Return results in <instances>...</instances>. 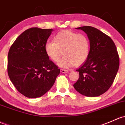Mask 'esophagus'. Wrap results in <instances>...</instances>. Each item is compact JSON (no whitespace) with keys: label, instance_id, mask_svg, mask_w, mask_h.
I'll use <instances>...</instances> for the list:
<instances>
[{"label":"esophagus","instance_id":"1","mask_svg":"<svg viewBox=\"0 0 125 125\" xmlns=\"http://www.w3.org/2000/svg\"><path fill=\"white\" fill-rule=\"evenodd\" d=\"M60 71H61L62 73H68V72H69V71L68 70H65V69H60Z\"/></svg>","mask_w":125,"mask_h":125}]
</instances>
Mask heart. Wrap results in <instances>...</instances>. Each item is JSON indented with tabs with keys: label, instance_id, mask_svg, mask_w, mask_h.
I'll list each match as a JSON object with an SVG mask.
<instances>
[{
	"label": "heart",
	"instance_id": "b5f03b06",
	"mask_svg": "<svg viewBox=\"0 0 125 125\" xmlns=\"http://www.w3.org/2000/svg\"><path fill=\"white\" fill-rule=\"evenodd\" d=\"M46 54L54 62H58L59 66L68 68L80 66L86 61L89 56L90 45L86 35L74 31H62L54 38V42H48L45 45Z\"/></svg>",
	"mask_w": 125,
	"mask_h": 125
}]
</instances>
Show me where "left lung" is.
<instances>
[{
  "mask_svg": "<svg viewBox=\"0 0 125 125\" xmlns=\"http://www.w3.org/2000/svg\"><path fill=\"white\" fill-rule=\"evenodd\" d=\"M87 34L90 51L87 60L77 70L80 77L73 84L80 94L99 96L111 87L119 68V57L113 41L106 34L91 26L76 28Z\"/></svg>",
  "mask_w": 125,
  "mask_h": 125,
  "instance_id": "1",
  "label": "left lung"
}]
</instances>
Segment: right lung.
<instances>
[{
  "label": "right lung",
  "mask_w": 125,
  "mask_h": 125,
  "mask_svg": "<svg viewBox=\"0 0 125 125\" xmlns=\"http://www.w3.org/2000/svg\"><path fill=\"white\" fill-rule=\"evenodd\" d=\"M52 29L32 27L23 31L10 47L8 73L20 94L31 98L42 96L53 86L60 69L46 54L45 45Z\"/></svg>",
  "instance_id": "obj_1"
}]
</instances>
